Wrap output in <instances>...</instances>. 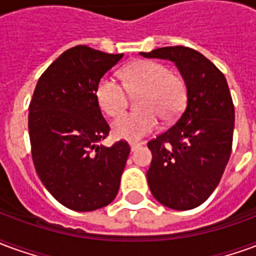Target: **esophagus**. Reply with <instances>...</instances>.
Returning <instances> with one entry per match:
<instances>
[{
	"label": "esophagus",
	"instance_id": "esophagus-1",
	"mask_svg": "<svg viewBox=\"0 0 256 256\" xmlns=\"http://www.w3.org/2000/svg\"><path fill=\"white\" fill-rule=\"evenodd\" d=\"M141 145H142L141 142H130V150H132V152H134L136 150H138Z\"/></svg>",
	"mask_w": 256,
	"mask_h": 256
}]
</instances>
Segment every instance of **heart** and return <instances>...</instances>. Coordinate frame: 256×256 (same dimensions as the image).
Returning <instances> with one entry per match:
<instances>
[{"label": "heart", "mask_w": 256, "mask_h": 256, "mask_svg": "<svg viewBox=\"0 0 256 256\" xmlns=\"http://www.w3.org/2000/svg\"><path fill=\"white\" fill-rule=\"evenodd\" d=\"M124 84L114 76L100 79L96 97L101 110L110 116H116L126 108L128 92L141 93V112H128L112 123V133L116 138L137 141L152 133L158 124V115L164 122H172L182 114L186 104V86L182 79L155 62H137L123 71Z\"/></svg>", "instance_id": "obj_1"}]
</instances>
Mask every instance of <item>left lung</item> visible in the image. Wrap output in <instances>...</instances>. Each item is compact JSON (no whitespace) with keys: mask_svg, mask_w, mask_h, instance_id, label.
I'll use <instances>...</instances> for the list:
<instances>
[{"mask_svg":"<svg viewBox=\"0 0 256 256\" xmlns=\"http://www.w3.org/2000/svg\"><path fill=\"white\" fill-rule=\"evenodd\" d=\"M140 54L176 64L186 86L182 115L148 142L152 162L146 178L159 203L192 210L214 192L230 158L234 106L229 86L225 75L190 48L166 46Z\"/></svg>","mask_w":256,"mask_h":256,"instance_id":"1","label":"left lung"}]
</instances>
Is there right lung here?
Masks as SVG:
<instances>
[{"label":"right lung","instance_id":"right-lung-1","mask_svg":"<svg viewBox=\"0 0 256 256\" xmlns=\"http://www.w3.org/2000/svg\"><path fill=\"white\" fill-rule=\"evenodd\" d=\"M123 58L74 46L41 78L28 108V133L36 174L58 203L74 211H94L116 198L130 146L100 144L110 133L96 90Z\"/></svg>","mask_w":256,"mask_h":256}]
</instances>
